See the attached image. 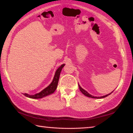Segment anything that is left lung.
<instances>
[{
  "label": "left lung",
  "instance_id": "1",
  "mask_svg": "<svg viewBox=\"0 0 133 133\" xmlns=\"http://www.w3.org/2000/svg\"><path fill=\"white\" fill-rule=\"evenodd\" d=\"M78 87H79V89H80V91L82 92V93L83 94H84V96L88 97H90V98H103L106 97H107L108 96H109L110 94H111L112 93V92L114 91H112L111 92V93H110L107 94V95H105V96H101V97H96V96H92V95H91L90 94H89L87 91H85V90L82 89V87H81L79 84H78Z\"/></svg>",
  "mask_w": 133,
  "mask_h": 133
}]
</instances>
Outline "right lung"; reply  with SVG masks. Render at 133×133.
Here are the masks:
<instances>
[{
    "label": "right lung",
    "instance_id": "right-lung-1",
    "mask_svg": "<svg viewBox=\"0 0 133 133\" xmlns=\"http://www.w3.org/2000/svg\"><path fill=\"white\" fill-rule=\"evenodd\" d=\"M64 66L65 64H63L56 70L55 74V76H54L52 82H51V83L48 87L44 89L43 90L39 92V93L34 94V95H30V94H28L27 93H24L23 95L27 97L30 98L38 99L42 98L43 97H46L49 95H50L51 94H53L54 92L55 91L56 89H57L60 73H61L63 67Z\"/></svg>",
    "mask_w": 133,
    "mask_h": 133
}]
</instances>
